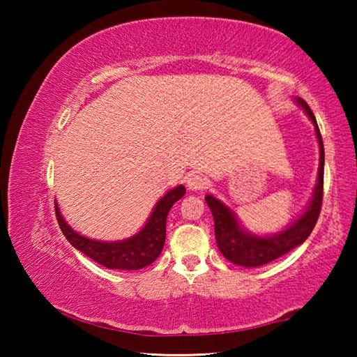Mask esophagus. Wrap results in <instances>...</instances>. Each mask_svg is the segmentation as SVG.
Instances as JSON below:
<instances>
[{
	"label": "esophagus",
	"mask_w": 357,
	"mask_h": 357,
	"mask_svg": "<svg viewBox=\"0 0 357 357\" xmlns=\"http://www.w3.org/2000/svg\"><path fill=\"white\" fill-rule=\"evenodd\" d=\"M208 185H209V178L204 176V174H202V173L192 174V176L187 179V187L192 190L208 189Z\"/></svg>",
	"instance_id": "34e87169"
}]
</instances>
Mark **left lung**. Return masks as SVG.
<instances>
[{"label": "left lung", "mask_w": 357, "mask_h": 357, "mask_svg": "<svg viewBox=\"0 0 357 357\" xmlns=\"http://www.w3.org/2000/svg\"><path fill=\"white\" fill-rule=\"evenodd\" d=\"M299 104L304 107V110L309 114L312 123L315 124V132L319 143V172H318V184L310 206L302 217L291 223L287 229L275 236L258 238L250 233H245L239 227L236 217L229 211L225 204L217 200V198L208 195L206 203L214 217L215 228V241L219 245V250L228 261L234 264L245 266V268H257V266L268 264L274 259L280 258L293 250L294 247L301 245L310 236L312 229L315 228L317 220L321 213L323 204V185H324V148L323 138L319 134L317 119L313 116L310 107L304 100L299 99Z\"/></svg>", "instance_id": "obj_1"}]
</instances>
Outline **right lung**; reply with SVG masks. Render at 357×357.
<instances>
[{
	"mask_svg": "<svg viewBox=\"0 0 357 357\" xmlns=\"http://www.w3.org/2000/svg\"><path fill=\"white\" fill-rule=\"evenodd\" d=\"M185 193L184 185L174 187L173 190L160 198L155 204L153 214L149 215L146 225L142 228L140 233L126 241L119 243H100V241L88 239L75 233L68 223L64 222L63 215L55 204L56 220L59 228L69 243L80 250L84 255L94 259L96 263L105 266L108 269H124V271H137L142 269L154 261L160 255L165 243V228H167V215L174 203Z\"/></svg>",
	"mask_w": 357,
	"mask_h": 357,
	"instance_id": "1",
	"label": "right lung"
}]
</instances>
